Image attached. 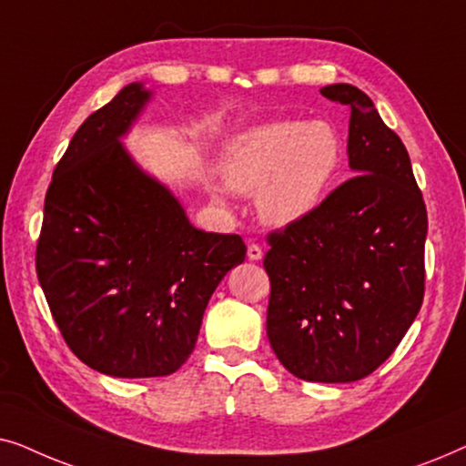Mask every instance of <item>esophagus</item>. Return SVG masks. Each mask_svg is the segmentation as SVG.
Here are the masks:
<instances>
[{"instance_id":"34e87169","label":"esophagus","mask_w":466,"mask_h":466,"mask_svg":"<svg viewBox=\"0 0 466 466\" xmlns=\"http://www.w3.org/2000/svg\"><path fill=\"white\" fill-rule=\"evenodd\" d=\"M263 258V248L257 244L248 246V260H260Z\"/></svg>"}]
</instances>
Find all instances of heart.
<instances>
[{
  "instance_id": "1",
  "label": "heart",
  "mask_w": 466,
  "mask_h": 466,
  "mask_svg": "<svg viewBox=\"0 0 466 466\" xmlns=\"http://www.w3.org/2000/svg\"><path fill=\"white\" fill-rule=\"evenodd\" d=\"M343 165V139L327 120H269L228 144L222 176L239 193H257L269 227H290L322 206Z\"/></svg>"
}]
</instances>
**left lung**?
Masks as SVG:
<instances>
[{"mask_svg": "<svg viewBox=\"0 0 466 466\" xmlns=\"http://www.w3.org/2000/svg\"><path fill=\"white\" fill-rule=\"evenodd\" d=\"M320 93L350 106L354 177L269 235L267 337L295 378L346 384L373 373L416 320L429 220L410 155L369 95L352 85Z\"/></svg>", "mask_w": 466, "mask_h": 466, "instance_id": "obj_1", "label": "left lung"}]
</instances>
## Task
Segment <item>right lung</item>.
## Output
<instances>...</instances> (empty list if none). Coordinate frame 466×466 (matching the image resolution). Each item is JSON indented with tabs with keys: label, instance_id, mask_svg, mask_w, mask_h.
Wrapping results in <instances>:
<instances>
[{
	"label": "right lung",
	"instance_id": "add662e5",
	"mask_svg": "<svg viewBox=\"0 0 466 466\" xmlns=\"http://www.w3.org/2000/svg\"><path fill=\"white\" fill-rule=\"evenodd\" d=\"M152 101L131 82L93 112L56 165L35 269L63 339L95 371L161 378L195 350L209 297L244 263L239 235L190 225L123 137Z\"/></svg>",
	"mask_w": 466,
	"mask_h": 466
}]
</instances>
